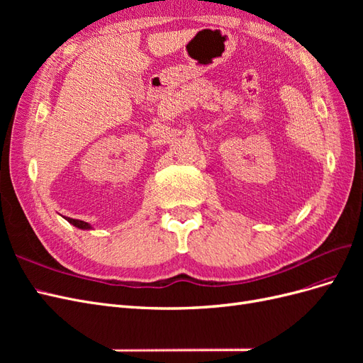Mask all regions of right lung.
Masks as SVG:
<instances>
[{
  "label": "right lung",
  "mask_w": 363,
  "mask_h": 363,
  "mask_svg": "<svg viewBox=\"0 0 363 363\" xmlns=\"http://www.w3.org/2000/svg\"><path fill=\"white\" fill-rule=\"evenodd\" d=\"M69 224H72L74 227L77 228H82V230H92L94 227L89 224V223H84V221H80V219H72V218H65Z\"/></svg>",
  "instance_id": "right-lung-1"
}]
</instances>
